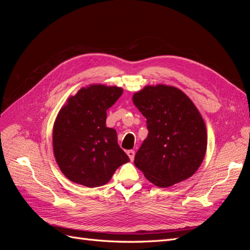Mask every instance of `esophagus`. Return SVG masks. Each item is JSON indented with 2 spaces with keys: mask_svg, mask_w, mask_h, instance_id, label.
<instances>
[{
  "mask_svg": "<svg viewBox=\"0 0 250 250\" xmlns=\"http://www.w3.org/2000/svg\"><path fill=\"white\" fill-rule=\"evenodd\" d=\"M134 154H135V152H134L133 150H128V151H127V155L129 156L130 161H133V158H134Z\"/></svg>",
  "mask_w": 250,
  "mask_h": 250,
  "instance_id": "obj_1",
  "label": "esophagus"
}]
</instances>
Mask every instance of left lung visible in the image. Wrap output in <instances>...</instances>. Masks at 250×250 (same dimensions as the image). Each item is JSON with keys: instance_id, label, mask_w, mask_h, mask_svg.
<instances>
[{"instance_id": "1", "label": "left lung", "mask_w": 250, "mask_h": 250, "mask_svg": "<svg viewBox=\"0 0 250 250\" xmlns=\"http://www.w3.org/2000/svg\"><path fill=\"white\" fill-rule=\"evenodd\" d=\"M133 103L147 119L148 137L134 156L145 177L168 188L191 177L207 151V129L193 102L180 89L146 86L133 95Z\"/></svg>"}]
</instances>
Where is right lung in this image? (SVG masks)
Masks as SVG:
<instances>
[{
    "mask_svg": "<svg viewBox=\"0 0 250 250\" xmlns=\"http://www.w3.org/2000/svg\"><path fill=\"white\" fill-rule=\"evenodd\" d=\"M122 94L117 86L89 85L60 109L53 128V149L60 170L73 183L103 186L130 161L119 146L116 130L106 127V110Z\"/></svg>",
    "mask_w": 250,
    "mask_h": 250,
    "instance_id": "1",
    "label": "right lung"
}]
</instances>
